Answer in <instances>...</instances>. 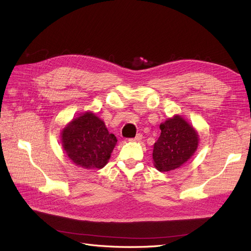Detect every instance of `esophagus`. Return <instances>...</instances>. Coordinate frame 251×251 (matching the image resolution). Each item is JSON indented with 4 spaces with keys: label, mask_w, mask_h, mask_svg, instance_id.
Wrapping results in <instances>:
<instances>
[{
    "label": "esophagus",
    "mask_w": 251,
    "mask_h": 251,
    "mask_svg": "<svg viewBox=\"0 0 251 251\" xmlns=\"http://www.w3.org/2000/svg\"><path fill=\"white\" fill-rule=\"evenodd\" d=\"M131 141H134V142H139L142 140V134H138L135 138H132V139H129Z\"/></svg>",
    "instance_id": "1"
}]
</instances>
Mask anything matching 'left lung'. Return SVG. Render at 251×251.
I'll list each match as a JSON object with an SVG mask.
<instances>
[{
	"label": "left lung",
	"mask_w": 251,
	"mask_h": 251,
	"mask_svg": "<svg viewBox=\"0 0 251 251\" xmlns=\"http://www.w3.org/2000/svg\"><path fill=\"white\" fill-rule=\"evenodd\" d=\"M161 135L153 145V165L159 171L175 170L194 154L198 146L195 129L179 115L160 125Z\"/></svg>",
	"instance_id": "1"
}]
</instances>
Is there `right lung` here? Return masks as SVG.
<instances>
[{"mask_svg": "<svg viewBox=\"0 0 251 251\" xmlns=\"http://www.w3.org/2000/svg\"><path fill=\"white\" fill-rule=\"evenodd\" d=\"M61 136L67 157L85 169L105 166L117 142L105 123L91 112L74 118L63 128Z\"/></svg>", "mask_w": 251, "mask_h": 251, "instance_id": "right-lung-1", "label": "right lung"}]
</instances>
